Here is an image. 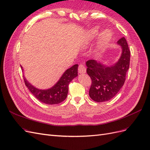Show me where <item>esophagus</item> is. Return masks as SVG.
<instances>
[{
    "label": "esophagus",
    "mask_w": 150,
    "mask_h": 150,
    "mask_svg": "<svg viewBox=\"0 0 150 150\" xmlns=\"http://www.w3.org/2000/svg\"><path fill=\"white\" fill-rule=\"evenodd\" d=\"M78 72L80 74H83L85 73L86 72V69L85 66L83 64H79V67H78Z\"/></svg>",
    "instance_id": "esophagus-1"
}]
</instances>
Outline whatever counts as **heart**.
I'll return each mask as SVG.
<instances>
[{
  "mask_svg": "<svg viewBox=\"0 0 150 150\" xmlns=\"http://www.w3.org/2000/svg\"><path fill=\"white\" fill-rule=\"evenodd\" d=\"M98 33H99L98 28H94L92 29L91 30H90L89 36L91 38L95 37V36H96L98 34ZM111 36V33L110 30H104L103 33L100 34V36H99V41L101 44L106 42L109 39H110Z\"/></svg>",
  "mask_w": 150,
  "mask_h": 150,
  "instance_id": "1",
  "label": "heart"
}]
</instances>
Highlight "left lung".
Returning a JSON list of instances; mask_svg holds the SVG:
<instances>
[{
    "instance_id": "1",
    "label": "left lung",
    "mask_w": 150,
    "mask_h": 150,
    "mask_svg": "<svg viewBox=\"0 0 150 150\" xmlns=\"http://www.w3.org/2000/svg\"><path fill=\"white\" fill-rule=\"evenodd\" d=\"M117 44L121 47L122 53L115 64L108 66L93 59L86 62V71L92 81L89 94L96 102L110 100L119 92L125 82L129 66L130 51L125 38L119 39Z\"/></svg>"
}]
</instances>
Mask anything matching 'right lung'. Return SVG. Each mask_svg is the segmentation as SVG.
<instances>
[{
    "label": "right lung",
    "mask_w": 150,
    "mask_h": 150,
    "mask_svg": "<svg viewBox=\"0 0 150 150\" xmlns=\"http://www.w3.org/2000/svg\"><path fill=\"white\" fill-rule=\"evenodd\" d=\"M78 65L75 64L67 69L61 77L57 83L48 89H39L29 83L24 76L25 84L31 93L38 100L47 104H59L65 100L68 93L69 83L78 76ZM22 69V67L21 66Z\"/></svg>",
    "instance_id": "1"
}]
</instances>
